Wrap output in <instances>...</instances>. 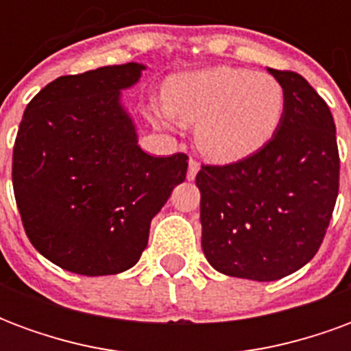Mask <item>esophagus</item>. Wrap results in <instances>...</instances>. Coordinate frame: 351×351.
<instances>
[{"mask_svg": "<svg viewBox=\"0 0 351 351\" xmlns=\"http://www.w3.org/2000/svg\"><path fill=\"white\" fill-rule=\"evenodd\" d=\"M199 173V161L191 158L190 163H188V180H193Z\"/></svg>", "mask_w": 351, "mask_h": 351, "instance_id": "obj_1", "label": "esophagus"}]
</instances>
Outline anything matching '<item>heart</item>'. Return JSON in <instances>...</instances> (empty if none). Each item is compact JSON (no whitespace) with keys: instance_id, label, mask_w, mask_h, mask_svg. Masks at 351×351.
<instances>
[{"instance_id":"obj_1","label":"heart","mask_w":351,"mask_h":351,"mask_svg":"<svg viewBox=\"0 0 351 351\" xmlns=\"http://www.w3.org/2000/svg\"><path fill=\"white\" fill-rule=\"evenodd\" d=\"M165 99L148 105L152 122H197V146L214 161H239L261 150L286 108L284 88L274 77L228 65L171 77Z\"/></svg>"}]
</instances>
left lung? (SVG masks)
<instances>
[{"label":"left lung","instance_id":"1","mask_svg":"<svg viewBox=\"0 0 351 351\" xmlns=\"http://www.w3.org/2000/svg\"><path fill=\"white\" fill-rule=\"evenodd\" d=\"M286 108L267 145L229 165H203V252L218 272L271 282L316 256L339 195L335 120L299 73L267 69Z\"/></svg>","mask_w":351,"mask_h":351}]
</instances>
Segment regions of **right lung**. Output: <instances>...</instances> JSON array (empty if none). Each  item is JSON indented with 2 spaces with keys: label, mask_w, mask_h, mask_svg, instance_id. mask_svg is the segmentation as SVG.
<instances>
[{
  "label": "right lung",
  "mask_w": 351,
  "mask_h": 351,
  "mask_svg": "<svg viewBox=\"0 0 351 351\" xmlns=\"http://www.w3.org/2000/svg\"><path fill=\"white\" fill-rule=\"evenodd\" d=\"M145 69L107 65L52 80L27 103L12 188L35 250L65 271L103 276L137 263L150 221L184 182L188 156L154 158L120 101Z\"/></svg>",
  "instance_id": "add662e5"
}]
</instances>
